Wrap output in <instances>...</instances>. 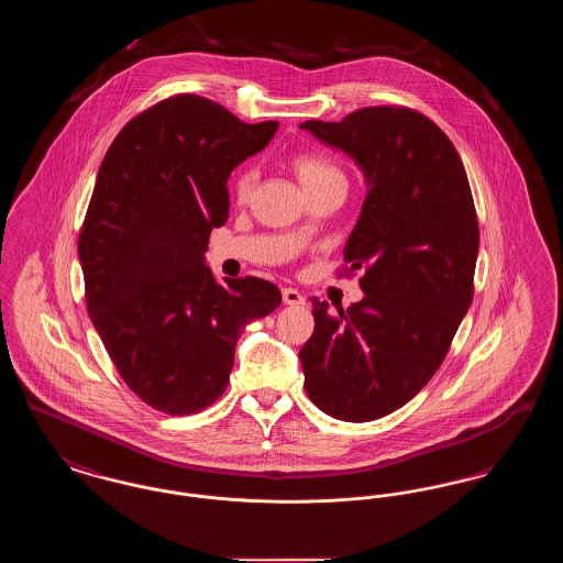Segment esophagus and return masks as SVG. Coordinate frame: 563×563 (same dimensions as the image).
Masks as SVG:
<instances>
[{"mask_svg":"<svg viewBox=\"0 0 563 563\" xmlns=\"http://www.w3.org/2000/svg\"><path fill=\"white\" fill-rule=\"evenodd\" d=\"M283 301H285L287 306H303V303H306V297L299 294L297 289L285 287V289H283Z\"/></svg>","mask_w":563,"mask_h":563,"instance_id":"1","label":"esophagus"}]
</instances>
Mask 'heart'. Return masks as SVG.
I'll return each mask as SVG.
<instances>
[{
    "label": "heart",
    "mask_w": 563,
    "mask_h": 563,
    "mask_svg": "<svg viewBox=\"0 0 563 563\" xmlns=\"http://www.w3.org/2000/svg\"><path fill=\"white\" fill-rule=\"evenodd\" d=\"M291 166H294L295 175H297L301 188L306 189L308 194L327 186V184H335V181L344 184V173L335 164L324 161L321 156L295 154L291 158ZM255 181H257L255 166H251V164L242 166L241 170L236 173L234 181H232V189H234L236 198H246L255 186Z\"/></svg>",
    "instance_id": "heart-1"
}]
</instances>
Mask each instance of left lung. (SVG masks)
<instances>
[{
	"instance_id": "1",
	"label": "left lung",
	"mask_w": 563,
	"mask_h": 563,
	"mask_svg": "<svg viewBox=\"0 0 563 563\" xmlns=\"http://www.w3.org/2000/svg\"><path fill=\"white\" fill-rule=\"evenodd\" d=\"M299 129L342 150L367 181L344 249L350 269H365V297L335 314L310 299L303 386L327 416L369 422L411 401L443 363L473 301L477 213L452 141L413 109H358Z\"/></svg>"
}]
</instances>
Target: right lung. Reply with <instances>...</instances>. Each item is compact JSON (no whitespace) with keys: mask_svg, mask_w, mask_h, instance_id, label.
<instances>
[{"mask_svg":"<svg viewBox=\"0 0 563 563\" xmlns=\"http://www.w3.org/2000/svg\"><path fill=\"white\" fill-rule=\"evenodd\" d=\"M276 131L177 95L133 118L101 162L78 241L86 306L122 379L158 411L217 401L242 327L280 306L268 280L219 285L205 264L211 230L228 219L232 170Z\"/></svg>","mask_w":563,"mask_h":563,"instance_id":"obj_1","label":"right lung"}]
</instances>
